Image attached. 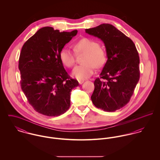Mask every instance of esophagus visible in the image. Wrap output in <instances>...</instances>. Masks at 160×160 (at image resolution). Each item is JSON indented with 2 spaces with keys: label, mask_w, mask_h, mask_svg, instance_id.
Instances as JSON below:
<instances>
[{
  "label": "esophagus",
  "mask_w": 160,
  "mask_h": 160,
  "mask_svg": "<svg viewBox=\"0 0 160 160\" xmlns=\"http://www.w3.org/2000/svg\"><path fill=\"white\" fill-rule=\"evenodd\" d=\"M85 81L84 79H80V80H78V82H79V84H82Z\"/></svg>",
  "instance_id": "34e87169"
}]
</instances>
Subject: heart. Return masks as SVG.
<instances>
[{"label": "heart", "instance_id": "1", "mask_svg": "<svg viewBox=\"0 0 160 160\" xmlns=\"http://www.w3.org/2000/svg\"><path fill=\"white\" fill-rule=\"evenodd\" d=\"M99 44L89 38H83L74 44V51L78 54L85 53L82 63L76 66L72 72V75L78 79L89 78L93 73L94 67L99 68L103 66L106 61V53L99 47ZM62 62L67 67L71 68L75 63L74 53L68 48H63L60 52Z\"/></svg>", "mask_w": 160, "mask_h": 160}]
</instances>
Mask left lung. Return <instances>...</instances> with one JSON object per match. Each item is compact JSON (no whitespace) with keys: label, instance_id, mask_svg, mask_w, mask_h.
Returning a JSON list of instances; mask_svg holds the SVG:
<instances>
[{"label":"left lung","instance_id":"obj_1","mask_svg":"<svg viewBox=\"0 0 160 160\" xmlns=\"http://www.w3.org/2000/svg\"><path fill=\"white\" fill-rule=\"evenodd\" d=\"M86 32L100 39L108 60L93 84V105L105 112H114L130 100L139 78V56L133 41L108 23L86 29Z\"/></svg>","mask_w":160,"mask_h":160}]
</instances>
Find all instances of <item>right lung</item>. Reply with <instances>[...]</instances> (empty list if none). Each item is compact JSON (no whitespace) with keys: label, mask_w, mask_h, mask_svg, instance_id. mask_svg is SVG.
<instances>
[{"label":"right lung","mask_w":160,"mask_h":160,"mask_svg":"<svg viewBox=\"0 0 160 160\" xmlns=\"http://www.w3.org/2000/svg\"><path fill=\"white\" fill-rule=\"evenodd\" d=\"M77 32L44 27L22 48L18 64L21 88L29 103L41 114L60 116L70 107L71 92L79 83L64 68L60 52Z\"/></svg>","instance_id":"obj_1"}]
</instances>
